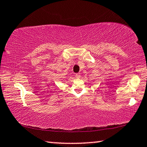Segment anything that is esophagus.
Instances as JSON below:
<instances>
[{"instance_id":"1","label":"esophagus","mask_w":147,"mask_h":147,"mask_svg":"<svg viewBox=\"0 0 147 147\" xmlns=\"http://www.w3.org/2000/svg\"><path fill=\"white\" fill-rule=\"evenodd\" d=\"M75 77L76 78H80V74H75Z\"/></svg>"}]
</instances>
